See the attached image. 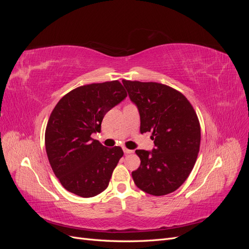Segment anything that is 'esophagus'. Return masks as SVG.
<instances>
[{"mask_svg":"<svg viewBox=\"0 0 249 249\" xmlns=\"http://www.w3.org/2000/svg\"><path fill=\"white\" fill-rule=\"evenodd\" d=\"M124 154H132L133 153V150L132 149H127V148H125V147H124Z\"/></svg>","mask_w":249,"mask_h":249,"instance_id":"1","label":"esophagus"}]
</instances>
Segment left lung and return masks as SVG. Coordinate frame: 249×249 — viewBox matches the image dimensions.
Here are the masks:
<instances>
[{
  "label": "left lung",
  "mask_w": 249,
  "mask_h": 249,
  "mask_svg": "<svg viewBox=\"0 0 249 249\" xmlns=\"http://www.w3.org/2000/svg\"><path fill=\"white\" fill-rule=\"evenodd\" d=\"M140 115V132H153L155 147L137 149L140 166L132 172L139 189L155 196L176 191L196 162L200 126L196 113L176 89L156 82L123 80Z\"/></svg>",
  "instance_id": "8db88e82"
}]
</instances>
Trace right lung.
<instances>
[{"instance_id": "obj_1", "label": "right lung", "mask_w": 249, "mask_h": 249, "mask_svg": "<svg viewBox=\"0 0 249 249\" xmlns=\"http://www.w3.org/2000/svg\"><path fill=\"white\" fill-rule=\"evenodd\" d=\"M126 97L118 81L96 83L71 90L53 110L46 130L51 167L67 191L92 197L109 185L124 152L91 138L101 132L105 114Z\"/></svg>"}]
</instances>
